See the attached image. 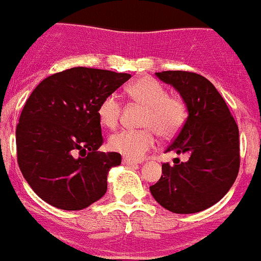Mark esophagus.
I'll return each instance as SVG.
<instances>
[{"label": "esophagus", "instance_id": "1", "mask_svg": "<svg viewBox=\"0 0 261 261\" xmlns=\"http://www.w3.org/2000/svg\"><path fill=\"white\" fill-rule=\"evenodd\" d=\"M123 163L124 165H128V166H133V165H138V161H132V159H128V158H124L123 159Z\"/></svg>", "mask_w": 261, "mask_h": 261}]
</instances>
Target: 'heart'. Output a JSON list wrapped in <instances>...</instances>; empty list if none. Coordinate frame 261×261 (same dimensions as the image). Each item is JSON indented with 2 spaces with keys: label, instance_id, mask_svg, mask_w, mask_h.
<instances>
[{
  "label": "heart",
  "instance_id": "b5f03b06",
  "mask_svg": "<svg viewBox=\"0 0 261 261\" xmlns=\"http://www.w3.org/2000/svg\"><path fill=\"white\" fill-rule=\"evenodd\" d=\"M128 93L133 100L145 106L141 125L146 128L124 129L108 140L112 151L132 161H140L155 145V132L163 138H171L183 128L187 106L179 96L168 95L165 86L150 77H144L129 85ZM121 103L116 94H110L98 106L99 121L114 129L119 123Z\"/></svg>",
  "mask_w": 261,
  "mask_h": 261
}]
</instances>
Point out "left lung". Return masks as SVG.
Returning a JSON list of instances; mask_svg holds the SVG:
<instances>
[{"label": "left lung", "instance_id": "left-lung-1", "mask_svg": "<svg viewBox=\"0 0 261 261\" xmlns=\"http://www.w3.org/2000/svg\"><path fill=\"white\" fill-rule=\"evenodd\" d=\"M179 91L188 110L180 132L166 151L186 153L187 162L162 165L150 192L172 213L205 211L229 192L238 176L239 130L229 107L211 81L191 71L155 73Z\"/></svg>", "mask_w": 261, "mask_h": 261}]
</instances>
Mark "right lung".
Here are the masks:
<instances>
[{
    "label": "right lung",
    "instance_id": "obj_1",
    "mask_svg": "<svg viewBox=\"0 0 261 261\" xmlns=\"http://www.w3.org/2000/svg\"><path fill=\"white\" fill-rule=\"evenodd\" d=\"M129 78L78 66L49 75L32 91L17 125V156L41 200L81 211L105 196L108 171L121 155L98 151L103 144L98 106Z\"/></svg>",
    "mask_w": 261,
    "mask_h": 261
}]
</instances>
